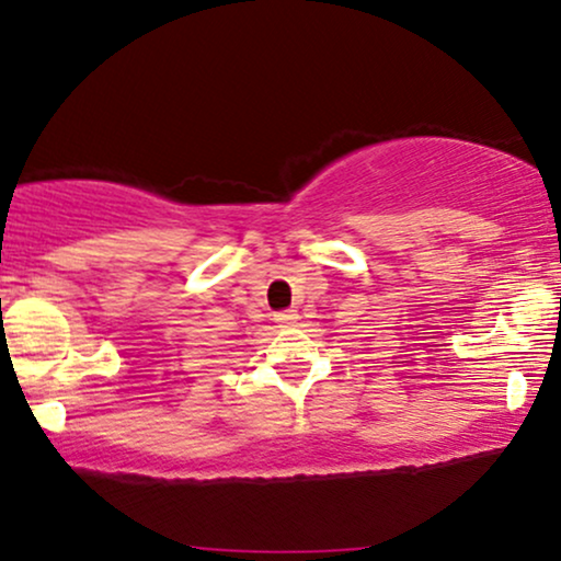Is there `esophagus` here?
<instances>
[{
	"mask_svg": "<svg viewBox=\"0 0 561 561\" xmlns=\"http://www.w3.org/2000/svg\"><path fill=\"white\" fill-rule=\"evenodd\" d=\"M297 318H300V316H297V310H282V312H276V316H274V320L279 325H293V323H297Z\"/></svg>",
	"mask_w": 561,
	"mask_h": 561,
	"instance_id": "obj_1",
	"label": "esophagus"
}]
</instances>
